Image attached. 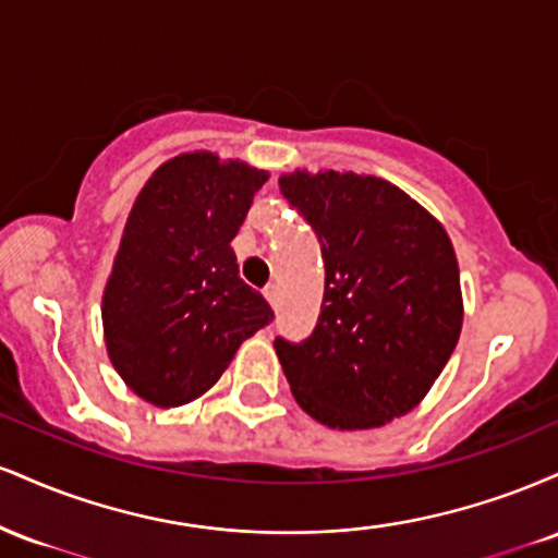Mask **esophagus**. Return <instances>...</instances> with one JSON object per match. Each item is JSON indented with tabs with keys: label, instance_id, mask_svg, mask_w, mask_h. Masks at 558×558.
Instances as JSON below:
<instances>
[{
	"label": "esophagus",
	"instance_id": "34e87169",
	"mask_svg": "<svg viewBox=\"0 0 558 558\" xmlns=\"http://www.w3.org/2000/svg\"><path fill=\"white\" fill-rule=\"evenodd\" d=\"M265 299H267V304L272 306V310H278V288L267 286V288H265Z\"/></svg>",
	"mask_w": 558,
	"mask_h": 558
}]
</instances>
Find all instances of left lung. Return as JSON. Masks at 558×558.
<instances>
[{
  "label": "left lung",
  "mask_w": 558,
  "mask_h": 558,
  "mask_svg": "<svg viewBox=\"0 0 558 558\" xmlns=\"http://www.w3.org/2000/svg\"><path fill=\"white\" fill-rule=\"evenodd\" d=\"M278 183L315 230L325 265L312 336L275 338L293 399L332 430L412 412L462 332L459 265L444 226L375 175L296 170Z\"/></svg>",
  "instance_id": "left-lung-1"
}]
</instances>
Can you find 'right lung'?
<instances>
[{
	"mask_svg": "<svg viewBox=\"0 0 558 558\" xmlns=\"http://www.w3.org/2000/svg\"><path fill=\"white\" fill-rule=\"evenodd\" d=\"M267 172L213 151L172 157L128 215L101 323L112 367L155 407L198 399L275 317L239 278L230 241Z\"/></svg>",
	"mask_w": 558,
	"mask_h": 558,
	"instance_id": "add662e5",
	"label": "right lung"
}]
</instances>
